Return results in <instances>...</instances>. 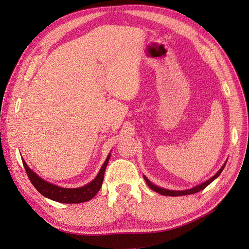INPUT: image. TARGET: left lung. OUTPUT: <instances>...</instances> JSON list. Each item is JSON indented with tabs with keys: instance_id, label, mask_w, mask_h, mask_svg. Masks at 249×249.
Here are the masks:
<instances>
[{
	"instance_id": "8db88e82",
	"label": "left lung",
	"mask_w": 249,
	"mask_h": 249,
	"mask_svg": "<svg viewBox=\"0 0 249 249\" xmlns=\"http://www.w3.org/2000/svg\"><path fill=\"white\" fill-rule=\"evenodd\" d=\"M228 161V160H227ZM227 161L225 162L224 165H222V167L219 169V171L218 172L214 175L213 177H211L210 179H208V180H206V181L205 182H203V183H201V184H199V185H196V186H195V187H193V188H190V190H185V191H170V190H166V188H162V187H160V186H157L156 184H153V183H151L149 180L145 177V176H143L144 177V179H145V181H146V183L148 184V186L151 188L152 191H154V192H157V193H159V194H160V195H162V196H185V195H192V194H195V193H198V192H200V191H203L205 187L206 186H208L213 180H215L219 175H220V173L222 172V170H224V168L226 167V164H227Z\"/></svg>"
}]
</instances>
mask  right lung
<instances>
[{"mask_svg": "<svg viewBox=\"0 0 249 249\" xmlns=\"http://www.w3.org/2000/svg\"><path fill=\"white\" fill-rule=\"evenodd\" d=\"M110 154L111 153L108 154L105 162L101 167L97 177L87 185L77 187V188H66V187L54 185L53 183H49L45 181L44 179L39 177L31 168H29L27 162L23 160V159H22V164L25 169V172H27L31 180V182L42 196H44L45 198H48L50 200L59 202V203L77 204V203L88 202L91 200L100 191L103 183V179H104L105 170L110 159Z\"/></svg>", "mask_w": 249, "mask_h": 249, "instance_id": "add662e5", "label": "right lung"}]
</instances>
